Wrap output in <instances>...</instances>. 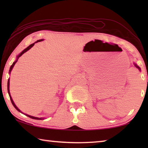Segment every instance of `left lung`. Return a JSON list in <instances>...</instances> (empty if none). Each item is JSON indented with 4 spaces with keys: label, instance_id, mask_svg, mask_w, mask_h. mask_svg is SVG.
I'll return each mask as SVG.
<instances>
[{
    "label": "left lung",
    "instance_id": "obj_1",
    "mask_svg": "<svg viewBox=\"0 0 148 148\" xmlns=\"http://www.w3.org/2000/svg\"><path fill=\"white\" fill-rule=\"evenodd\" d=\"M134 65H135V66H136V68H138V69L140 70V67H139V66H138L136 64H134Z\"/></svg>",
    "mask_w": 148,
    "mask_h": 148
}]
</instances>
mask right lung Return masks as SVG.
Segmentation results:
<instances>
[{
  "mask_svg": "<svg viewBox=\"0 0 148 148\" xmlns=\"http://www.w3.org/2000/svg\"><path fill=\"white\" fill-rule=\"evenodd\" d=\"M42 40H37L36 42H36H41ZM34 44L35 43H33V44H31L30 45V46H29L28 47H27V48H25V49L23 51L21 52V53H20L18 56H17V60L15 62H13V64H12V66H10V71H9V73H10L11 72V71H12V69H13V67H14V66L15 65V64L16 63V62L17 61V60H18V59H19V57H21L22 55H23L24 53H25L26 51H28L29 49H30L31 48V47L34 46ZM9 85H10V80L8 79V94H9V96H10V100H11V102H12V104H13V106L15 107V108H16L17 111H19V112H21L20 111V110L18 109V108H17L16 106V104H14V101H13V100H12V97H11V96H10V89H9ZM27 116H28V117H29L30 118H32V119H40V120H42V119H43L42 118H38V117H33V116H29V115H27V114H25Z\"/></svg>",
  "mask_w": 148,
  "mask_h": 148,
  "instance_id": "obj_1",
  "label": "right lung"
}]
</instances>
